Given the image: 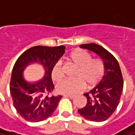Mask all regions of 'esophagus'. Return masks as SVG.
I'll list each match as a JSON object with an SVG mask.
<instances>
[{
	"label": "esophagus",
	"instance_id": "34e87169",
	"mask_svg": "<svg viewBox=\"0 0 135 135\" xmlns=\"http://www.w3.org/2000/svg\"><path fill=\"white\" fill-rule=\"evenodd\" d=\"M64 97H66V98H71V99H73V98H75L74 95H69V94H65Z\"/></svg>",
	"mask_w": 135,
	"mask_h": 135
}]
</instances>
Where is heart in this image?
I'll list each match as a JSON object with an SVG mask.
<instances>
[{"label": "heart", "instance_id": "1", "mask_svg": "<svg viewBox=\"0 0 135 135\" xmlns=\"http://www.w3.org/2000/svg\"><path fill=\"white\" fill-rule=\"evenodd\" d=\"M69 62L78 68L76 80H65L56 86L59 94L73 95L82 91L85 87L88 89L94 88L102 79L105 73L104 62L99 59H91V55L87 51L76 50L67 57ZM63 77L62 66L60 62L55 63L51 69V78L59 81Z\"/></svg>", "mask_w": 135, "mask_h": 135}]
</instances>
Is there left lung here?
<instances>
[{
  "instance_id": "8db88e82",
  "label": "left lung",
  "mask_w": 135,
  "mask_h": 135,
  "mask_svg": "<svg viewBox=\"0 0 135 135\" xmlns=\"http://www.w3.org/2000/svg\"><path fill=\"white\" fill-rule=\"evenodd\" d=\"M80 47L94 52L102 59L105 73L98 85L84 94L88 103L78 109V113L88 120L105 121L115 112L120 100L123 80L120 65L111 53L98 44H84Z\"/></svg>"
}]
</instances>
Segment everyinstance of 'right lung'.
<instances>
[{"instance_id": "1", "label": "right lung", "mask_w": 135, "mask_h": 135, "mask_svg": "<svg viewBox=\"0 0 135 135\" xmlns=\"http://www.w3.org/2000/svg\"><path fill=\"white\" fill-rule=\"evenodd\" d=\"M66 47L35 46L23 52L14 65L10 81V93L18 113L26 120L40 122L50 117L62 96H51L55 86L51 69L65 53ZM31 64H39L45 70L44 76L35 82L27 81L23 73Z\"/></svg>"}]
</instances>
